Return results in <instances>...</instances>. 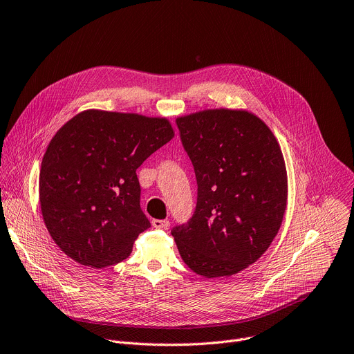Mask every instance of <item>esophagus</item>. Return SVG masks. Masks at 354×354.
<instances>
[{"label":"esophagus","instance_id":"1","mask_svg":"<svg viewBox=\"0 0 354 354\" xmlns=\"http://www.w3.org/2000/svg\"><path fill=\"white\" fill-rule=\"evenodd\" d=\"M152 226L155 229H164L167 230L169 227V220H158V218H153L152 220Z\"/></svg>","mask_w":354,"mask_h":354}]
</instances>
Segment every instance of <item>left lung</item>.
<instances>
[{
  "mask_svg": "<svg viewBox=\"0 0 354 354\" xmlns=\"http://www.w3.org/2000/svg\"><path fill=\"white\" fill-rule=\"evenodd\" d=\"M176 125L195 169L198 203L171 233L194 272L234 275L260 259L282 224L288 179L279 144L245 110H203Z\"/></svg>",
  "mask_w": 354,
  "mask_h": 354,
  "instance_id": "1",
  "label": "left lung"
}]
</instances>
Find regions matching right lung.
Instances as JSON below:
<instances>
[{
  "mask_svg": "<svg viewBox=\"0 0 354 354\" xmlns=\"http://www.w3.org/2000/svg\"><path fill=\"white\" fill-rule=\"evenodd\" d=\"M167 118L86 110L55 134L42 159L45 226L72 260L104 268L125 260L151 223L137 169L174 138Z\"/></svg>",
  "mask_w": 354,
  "mask_h": 354,
  "instance_id": "right-lung-1",
  "label": "right lung"
}]
</instances>
